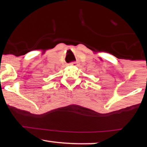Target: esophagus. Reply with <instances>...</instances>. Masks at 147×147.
<instances>
[{"label": "esophagus", "instance_id": "1", "mask_svg": "<svg viewBox=\"0 0 147 147\" xmlns=\"http://www.w3.org/2000/svg\"><path fill=\"white\" fill-rule=\"evenodd\" d=\"M76 64V62H73V63H70V65H75Z\"/></svg>", "mask_w": 147, "mask_h": 147}]
</instances>
